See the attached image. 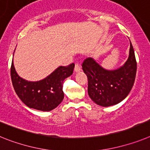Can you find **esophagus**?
Masks as SVG:
<instances>
[{"label":"esophagus","instance_id":"1","mask_svg":"<svg viewBox=\"0 0 150 150\" xmlns=\"http://www.w3.org/2000/svg\"><path fill=\"white\" fill-rule=\"evenodd\" d=\"M81 71V66L79 64V63H76L75 66V72H78V71Z\"/></svg>","mask_w":150,"mask_h":150}]
</instances>
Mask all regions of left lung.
Returning <instances> with one entry per match:
<instances>
[{"label":"left lung","instance_id":"1","mask_svg":"<svg viewBox=\"0 0 150 150\" xmlns=\"http://www.w3.org/2000/svg\"><path fill=\"white\" fill-rule=\"evenodd\" d=\"M82 69L88 77V92L95 103L110 106L122 102L130 93L134 83L137 62L132 44L129 57L118 69L108 70L88 57L82 63Z\"/></svg>","mask_w":150,"mask_h":150}]
</instances>
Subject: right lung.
<instances>
[{"label":"right lung","instance_id":"add662e5","mask_svg":"<svg viewBox=\"0 0 150 150\" xmlns=\"http://www.w3.org/2000/svg\"><path fill=\"white\" fill-rule=\"evenodd\" d=\"M75 64L59 66L42 80L29 81L18 75L12 61L10 75L16 93L23 103L32 109L47 112L53 110L62 101L63 81L73 73Z\"/></svg>","mask_w":150,"mask_h":150}]
</instances>
